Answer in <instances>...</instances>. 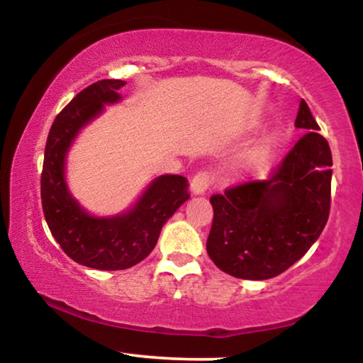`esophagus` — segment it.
I'll return each mask as SVG.
<instances>
[{
	"mask_svg": "<svg viewBox=\"0 0 363 363\" xmlns=\"http://www.w3.org/2000/svg\"><path fill=\"white\" fill-rule=\"evenodd\" d=\"M211 183V177L208 173L201 172L198 175L193 177V180L190 182V191L191 195H203L206 191V188L210 186Z\"/></svg>",
	"mask_w": 363,
	"mask_h": 363,
	"instance_id": "34e87169",
	"label": "esophagus"
}]
</instances>
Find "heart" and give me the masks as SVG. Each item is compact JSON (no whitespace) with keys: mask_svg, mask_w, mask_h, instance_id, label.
Returning a JSON list of instances; mask_svg holds the SVG:
<instances>
[{"mask_svg":"<svg viewBox=\"0 0 363 363\" xmlns=\"http://www.w3.org/2000/svg\"><path fill=\"white\" fill-rule=\"evenodd\" d=\"M281 140H282V133L279 128H274V130L267 132L259 142L255 143V145H252L250 150L241 157L240 163H238V170H240V173H242V175L262 170V168L269 163L277 148H279Z\"/></svg>","mask_w":363,"mask_h":363,"instance_id":"b5f03b06","label":"heart"}]
</instances>
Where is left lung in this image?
Returning a JSON list of instances; mask_svg holds the SVG:
<instances>
[{
  "instance_id": "obj_1",
  "label": "left lung",
  "mask_w": 363,
  "mask_h": 363,
  "mask_svg": "<svg viewBox=\"0 0 363 363\" xmlns=\"http://www.w3.org/2000/svg\"><path fill=\"white\" fill-rule=\"evenodd\" d=\"M294 125L306 133L269 180L210 198L208 256L238 279L264 281L289 269L329 220L332 153L306 101L299 104Z\"/></svg>"
}]
</instances>
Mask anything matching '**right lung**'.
Returning <instances> with one entry per match:
<instances>
[{"instance_id":"add662e5","label":"right lung","mask_w":363,"mask_h":363,"mask_svg":"<svg viewBox=\"0 0 363 363\" xmlns=\"http://www.w3.org/2000/svg\"><path fill=\"white\" fill-rule=\"evenodd\" d=\"M125 84L104 79L79 92L54 121L44 150L41 201L51 235L71 259L101 271L127 269L145 259L163 225L190 198L185 177L160 175L125 211L96 216L69 190L67 153L74 140L84 127L102 116L106 106L122 102L118 91Z\"/></svg>"}]
</instances>
